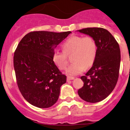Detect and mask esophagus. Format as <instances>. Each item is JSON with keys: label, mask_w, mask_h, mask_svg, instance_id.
<instances>
[{"label": "esophagus", "mask_w": 130, "mask_h": 130, "mask_svg": "<svg viewBox=\"0 0 130 130\" xmlns=\"http://www.w3.org/2000/svg\"><path fill=\"white\" fill-rule=\"evenodd\" d=\"M74 79V77H67V81H69L70 80H72V79Z\"/></svg>", "instance_id": "34e87169"}]
</instances>
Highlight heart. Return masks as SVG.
<instances>
[{
  "label": "heart",
  "instance_id": "obj_1",
  "mask_svg": "<svg viewBox=\"0 0 130 130\" xmlns=\"http://www.w3.org/2000/svg\"><path fill=\"white\" fill-rule=\"evenodd\" d=\"M63 52L55 51L52 59L60 70H65L68 63L67 55L72 54L73 62L67 70L70 75L81 73L86 68H89L94 63L97 56L98 47L96 41L90 36L83 37L72 36L62 44Z\"/></svg>",
  "mask_w": 130,
  "mask_h": 130
}]
</instances>
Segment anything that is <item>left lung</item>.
I'll return each instance as SVG.
<instances>
[{
    "mask_svg": "<svg viewBox=\"0 0 130 130\" xmlns=\"http://www.w3.org/2000/svg\"><path fill=\"white\" fill-rule=\"evenodd\" d=\"M78 31L93 38L98 52L92 67L81 77L84 86L78 94L87 102H99L110 94L117 83L121 62L119 46L113 36L103 28H86Z\"/></svg>",
    "mask_w": 130,
    "mask_h": 130,
    "instance_id": "left-lung-1",
    "label": "left lung"
}]
</instances>
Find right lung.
<instances>
[{"label": "right lung", "mask_w": 130, "mask_h": 130, "mask_svg": "<svg viewBox=\"0 0 130 130\" xmlns=\"http://www.w3.org/2000/svg\"><path fill=\"white\" fill-rule=\"evenodd\" d=\"M71 31H36L21 39L13 56L17 85L28 102L47 108L56 102L67 81L52 59L54 49Z\"/></svg>", "instance_id": "right-lung-1"}]
</instances>
